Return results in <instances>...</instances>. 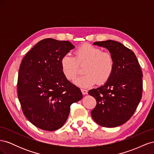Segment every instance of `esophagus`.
<instances>
[{
	"instance_id": "1",
	"label": "esophagus",
	"mask_w": 154,
	"mask_h": 154,
	"mask_svg": "<svg viewBox=\"0 0 154 154\" xmlns=\"http://www.w3.org/2000/svg\"><path fill=\"white\" fill-rule=\"evenodd\" d=\"M81 91L83 95H86L88 94V91L87 89H84V88H82Z\"/></svg>"
}]
</instances>
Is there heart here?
<instances>
[{"label": "heart", "mask_w": 154, "mask_h": 154, "mask_svg": "<svg viewBox=\"0 0 154 154\" xmlns=\"http://www.w3.org/2000/svg\"><path fill=\"white\" fill-rule=\"evenodd\" d=\"M75 57L66 54L60 61L62 72L68 80L73 82L80 72L79 66L85 64V74L78 78L75 83L81 87H88L96 82L103 85L110 78L114 69V59L110 53L103 52L101 49L85 44L78 48Z\"/></svg>", "instance_id": "obj_1"}]
</instances>
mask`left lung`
I'll use <instances>...</instances> for the list:
<instances>
[{
  "label": "left lung",
  "instance_id": "left-lung-1",
  "mask_svg": "<svg viewBox=\"0 0 154 154\" xmlns=\"http://www.w3.org/2000/svg\"><path fill=\"white\" fill-rule=\"evenodd\" d=\"M94 45L109 49L114 59V69L104 85L88 91L97 102L92 118L102 127H118L131 118L140 102L143 72L134 53L122 44L106 40Z\"/></svg>",
  "mask_w": 154,
  "mask_h": 154
}]
</instances>
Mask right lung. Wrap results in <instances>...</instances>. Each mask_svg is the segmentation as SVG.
<instances>
[{
	"label": "right lung",
	"instance_id": "add662e5",
	"mask_svg": "<svg viewBox=\"0 0 154 154\" xmlns=\"http://www.w3.org/2000/svg\"><path fill=\"white\" fill-rule=\"evenodd\" d=\"M74 46L46 38L27 53L20 66L18 97L23 113L36 127L54 131L66 123L70 106L82 99L80 88L62 72L60 61Z\"/></svg>",
	"mask_w": 154,
	"mask_h": 154
}]
</instances>
